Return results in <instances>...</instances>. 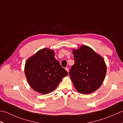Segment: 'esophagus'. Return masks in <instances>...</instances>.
<instances>
[{
	"label": "esophagus",
	"mask_w": 123,
	"mask_h": 123,
	"mask_svg": "<svg viewBox=\"0 0 123 123\" xmlns=\"http://www.w3.org/2000/svg\"><path fill=\"white\" fill-rule=\"evenodd\" d=\"M65 69L66 70V71H67L68 72H69V68H65Z\"/></svg>",
	"instance_id": "1"
}]
</instances>
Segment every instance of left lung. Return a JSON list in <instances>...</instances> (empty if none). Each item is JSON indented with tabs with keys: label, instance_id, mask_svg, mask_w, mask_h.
<instances>
[{
	"label": "left lung",
	"instance_id": "obj_1",
	"mask_svg": "<svg viewBox=\"0 0 123 123\" xmlns=\"http://www.w3.org/2000/svg\"><path fill=\"white\" fill-rule=\"evenodd\" d=\"M72 52L75 63L69 74L75 88L82 94L94 92L100 87L106 76V65L103 58L86 45Z\"/></svg>",
	"mask_w": 123,
	"mask_h": 123
}]
</instances>
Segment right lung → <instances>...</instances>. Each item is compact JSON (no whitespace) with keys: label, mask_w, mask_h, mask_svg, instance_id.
Instances as JSON below:
<instances>
[{"label":"right lung","mask_w":123,"mask_h":123,"mask_svg":"<svg viewBox=\"0 0 123 123\" xmlns=\"http://www.w3.org/2000/svg\"><path fill=\"white\" fill-rule=\"evenodd\" d=\"M25 74L33 90L46 94L55 89L62 78L68 74L54 57V51L44 48L28 59Z\"/></svg>","instance_id":"right-lung-1"}]
</instances>
